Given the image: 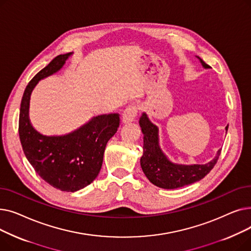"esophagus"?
Listing matches in <instances>:
<instances>
[{"label":"esophagus","instance_id":"1","mask_svg":"<svg viewBox=\"0 0 251 251\" xmlns=\"http://www.w3.org/2000/svg\"><path fill=\"white\" fill-rule=\"evenodd\" d=\"M137 107L136 105H128V107L124 110L123 114H122V122L124 124L126 123H130V122H133L135 120V118L137 116Z\"/></svg>","mask_w":251,"mask_h":251}]
</instances>
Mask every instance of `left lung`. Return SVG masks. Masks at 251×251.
Listing matches in <instances>:
<instances>
[{"mask_svg":"<svg viewBox=\"0 0 251 251\" xmlns=\"http://www.w3.org/2000/svg\"><path fill=\"white\" fill-rule=\"evenodd\" d=\"M197 58L204 68H209L204 61L200 57ZM139 125L143 133V154L140 159V166L147 178L157 187L176 189L189 185L206 176L218 162L221 150L218 151L215 159L204 165L174 164L162 151L159 146V129L150 121L146 113L140 117Z\"/></svg>","mask_w":251,"mask_h":251,"instance_id":"1","label":"left lung"}]
</instances>
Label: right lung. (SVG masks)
<instances>
[{
    "mask_svg": "<svg viewBox=\"0 0 251 251\" xmlns=\"http://www.w3.org/2000/svg\"><path fill=\"white\" fill-rule=\"evenodd\" d=\"M71 55L57 56L29 81L21 100L18 129L24 154L35 172L50 186L67 192L80 190L98 177L105 146L120 124V115L105 114L62 136H46L32 127L28 109L33 88L59 71Z\"/></svg>",
    "mask_w": 251,
    "mask_h": 251,
    "instance_id": "obj_1",
    "label": "right lung"
}]
</instances>
